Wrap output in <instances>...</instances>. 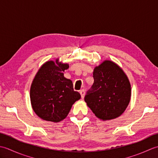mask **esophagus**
<instances>
[{"label": "esophagus", "instance_id": "esophagus-1", "mask_svg": "<svg viewBox=\"0 0 158 158\" xmlns=\"http://www.w3.org/2000/svg\"><path fill=\"white\" fill-rule=\"evenodd\" d=\"M79 93H80V94H81V98H82V99L84 98V96H85V90H84V89H81V90H80V91H79Z\"/></svg>", "mask_w": 158, "mask_h": 158}]
</instances>
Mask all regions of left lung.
<instances>
[{
    "label": "left lung",
    "mask_w": 158,
    "mask_h": 158,
    "mask_svg": "<svg viewBox=\"0 0 158 158\" xmlns=\"http://www.w3.org/2000/svg\"><path fill=\"white\" fill-rule=\"evenodd\" d=\"M94 79L85 102L98 119L110 120L119 117L128 106L131 85L122 69L111 60H105L94 69Z\"/></svg>",
    "instance_id": "1"
}]
</instances>
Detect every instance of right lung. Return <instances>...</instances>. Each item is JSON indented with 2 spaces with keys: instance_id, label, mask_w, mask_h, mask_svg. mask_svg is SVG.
<instances>
[{
  "instance_id": "right-lung-1",
  "label": "right lung",
  "mask_w": 158,
  "mask_h": 158,
  "mask_svg": "<svg viewBox=\"0 0 158 158\" xmlns=\"http://www.w3.org/2000/svg\"><path fill=\"white\" fill-rule=\"evenodd\" d=\"M69 64L53 60L46 62L36 73L30 90L32 109L43 120L59 122L64 119L73 105L81 98L74 91L71 80L66 79L63 72Z\"/></svg>"
}]
</instances>
